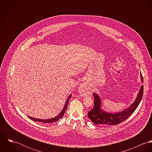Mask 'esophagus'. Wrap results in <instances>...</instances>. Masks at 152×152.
Returning a JSON list of instances; mask_svg holds the SVG:
<instances>
[{"instance_id": "obj_1", "label": "esophagus", "mask_w": 152, "mask_h": 152, "mask_svg": "<svg viewBox=\"0 0 152 152\" xmlns=\"http://www.w3.org/2000/svg\"><path fill=\"white\" fill-rule=\"evenodd\" d=\"M79 91L80 92V94L84 96L87 95L88 94H89V91L88 90V89L87 88V87L84 85V84H82L79 87Z\"/></svg>"}]
</instances>
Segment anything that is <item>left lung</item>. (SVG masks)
<instances>
[{"label":"left lung","instance_id":"1","mask_svg":"<svg viewBox=\"0 0 152 152\" xmlns=\"http://www.w3.org/2000/svg\"><path fill=\"white\" fill-rule=\"evenodd\" d=\"M141 82L143 83V78L140 72ZM143 94V86H142L134 101L130 106L119 112H108L102 108L101 97L96 93L93 94L94 98V107L88 113L89 119L95 124L102 126H109L121 124L132 115L140 104Z\"/></svg>","mask_w":152,"mask_h":152}]
</instances>
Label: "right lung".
<instances>
[{
    "mask_svg": "<svg viewBox=\"0 0 152 152\" xmlns=\"http://www.w3.org/2000/svg\"><path fill=\"white\" fill-rule=\"evenodd\" d=\"M71 94L69 95V96H68V99H66V102H65V104H64V106L63 107V109H62V110L60 112V113L56 117L54 118H50V119H38V118H33V117H31L30 116H28L27 115V117L34 121H36V122H42V123H43V124H51V123H54L57 121H58V120H60V119H61L64 115V113H65V110L68 107V102H69V99L71 98Z\"/></svg>",
    "mask_w": 152,
    "mask_h": 152,
    "instance_id": "add662e5",
    "label": "right lung"
}]
</instances>
